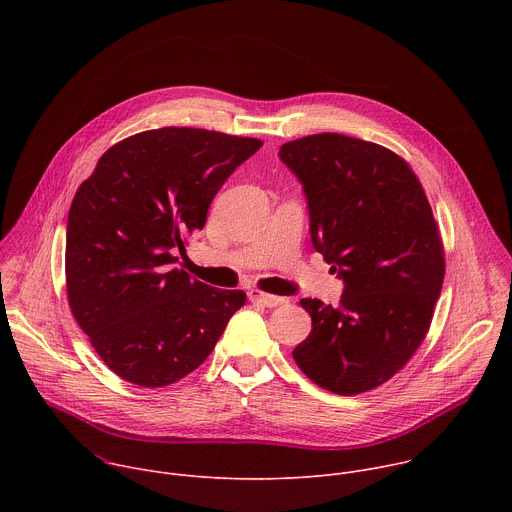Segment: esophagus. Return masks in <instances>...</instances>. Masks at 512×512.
<instances>
[{"mask_svg": "<svg viewBox=\"0 0 512 512\" xmlns=\"http://www.w3.org/2000/svg\"><path fill=\"white\" fill-rule=\"evenodd\" d=\"M249 300L255 302V304H261L265 308H277V306H283L285 304V298H279V296H271V294H265V291L253 287L249 289Z\"/></svg>", "mask_w": 512, "mask_h": 512, "instance_id": "34e87169", "label": "esophagus"}]
</instances>
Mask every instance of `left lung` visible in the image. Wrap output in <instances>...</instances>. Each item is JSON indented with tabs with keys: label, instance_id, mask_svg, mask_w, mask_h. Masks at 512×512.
Instances as JSON below:
<instances>
[{
	"label": "left lung",
	"instance_id": "obj_1",
	"mask_svg": "<svg viewBox=\"0 0 512 512\" xmlns=\"http://www.w3.org/2000/svg\"><path fill=\"white\" fill-rule=\"evenodd\" d=\"M318 253L344 281L340 306L302 300L312 332L294 348L302 373L336 395L389 381L423 342L446 259L427 196L409 164L373 141L316 133L287 141Z\"/></svg>",
	"mask_w": 512,
	"mask_h": 512
}]
</instances>
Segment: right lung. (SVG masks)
Here are the masks:
<instances>
[{
  "label": "right lung",
  "mask_w": 512,
  "mask_h": 512,
  "mask_svg": "<svg viewBox=\"0 0 512 512\" xmlns=\"http://www.w3.org/2000/svg\"><path fill=\"white\" fill-rule=\"evenodd\" d=\"M263 145L192 127L135 133L79 186L66 225L72 316L107 367L139 387H166L206 360L241 289H216L178 269L227 178Z\"/></svg>",
  "instance_id": "1"
}]
</instances>
